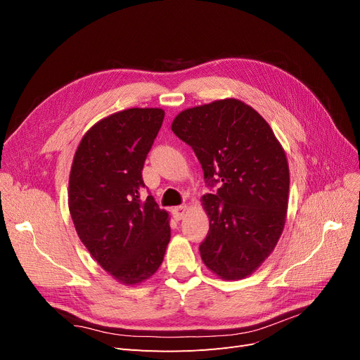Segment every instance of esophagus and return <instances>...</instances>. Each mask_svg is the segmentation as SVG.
<instances>
[{"label": "esophagus", "mask_w": 360, "mask_h": 360, "mask_svg": "<svg viewBox=\"0 0 360 360\" xmlns=\"http://www.w3.org/2000/svg\"><path fill=\"white\" fill-rule=\"evenodd\" d=\"M186 210H188L186 205H177V207H174V209H172V216L176 217L177 221H181L184 213H186Z\"/></svg>", "instance_id": "1"}]
</instances>
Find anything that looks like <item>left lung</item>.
Masks as SVG:
<instances>
[{
	"instance_id": "left-lung-1",
	"label": "left lung",
	"mask_w": 360,
	"mask_h": 360,
	"mask_svg": "<svg viewBox=\"0 0 360 360\" xmlns=\"http://www.w3.org/2000/svg\"><path fill=\"white\" fill-rule=\"evenodd\" d=\"M172 132L192 147L204 171L202 205L210 228L204 264L222 279H243L270 255L285 225L287 156L254 108L225 99L181 111Z\"/></svg>"
}]
</instances>
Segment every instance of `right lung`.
Wrapping results in <instances>:
<instances>
[{
	"mask_svg": "<svg viewBox=\"0 0 360 360\" xmlns=\"http://www.w3.org/2000/svg\"><path fill=\"white\" fill-rule=\"evenodd\" d=\"M165 112L130 108L96 123L76 150L69 210L81 242L126 285L159 269L171 238L168 213L143 197V168Z\"/></svg>",
	"mask_w": 360,
	"mask_h": 360,
	"instance_id": "add662e5",
	"label": "right lung"
}]
</instances>
